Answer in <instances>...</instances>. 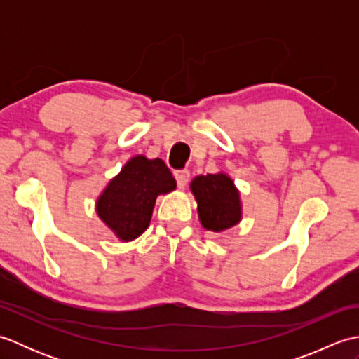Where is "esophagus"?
Here are the masks:
<instances>
[{"mask_svg":"<svg viewBox=\"0 0 359 359\" xmlns=\"http://www.w3.org/2000/svg\"><path fill=\"white\" fill-rule=\"evenodd\" d=\"M174 177L177 180V187L179 188H185L188 180H189V171L188 170H179L174 172Z\"/></svg>","mask_w":359,"mask_h":359,"instance_id":"34e87169","label":"esophagus"}]
</instances>
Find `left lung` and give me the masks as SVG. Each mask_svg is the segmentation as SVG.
I'll return each mask as SVG.
<instances>
[{
    "label": "left lung",
    "instance_id": "left-lung-1",
    "mask_svg": "<svg viewBox=\"0 0 359 359\" xmlns=\"http://www.w3.org/2000/svg\"><path fill=\"white\" fill-rule=\"evenodd\" d=\"M189 189L194 194L199 220L205 230L220 233L241 222V194L228 174L197 175L189 184Z\"/></svg>",
    "mask_w": 359,
    "mask_h": 359
}]
</instances>
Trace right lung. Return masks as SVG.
<instances>
[{"instance_id":"obj_1","label":"right lung","mask_w":359,"mask_h":359,"mask_svg":"<svg viewBox=\"0 0 359 359\" xmlns=\"http://www.w3.org/2000/svg\"><path fill=\"white\" fill-rule=\"evenodd\" d=\"M175 187L162 158L135 156L98 196L97 215L120 241H134L149 226L157 196L171 193Z\"/></svg>"}]
</instances>
